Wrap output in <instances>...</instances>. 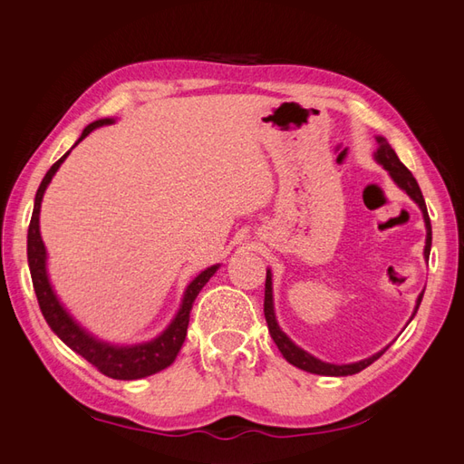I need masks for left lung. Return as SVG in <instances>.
Listing matches in <instances>:
<instances>
[{
  "label": "left lung",
  "instance_id": "8db88e82",
  "mask_svg": "<svg viewBox=\"0 0 464 464\" xmlns=\"http://www.w3.org/2000/svg\"><path fill=\"white\" fill-rule=\"evenodd\" d=\"M377 151H375V160L379 164H382L387 172L392 174V179L395 180L400 188H403L408 192V195L416 200L418 207L422 208V215H424V223H426V247H424V256L428 257L430 256V246H432V225H430V217H428V208L424 203V197H422V190H420L418 182L411 172L408 170L406 166L400 162V158L395 151L392 150V146L387 144L385 138H377ZM424 294H420L418 298V304H416V313H418V306L420 302H422ZM264 313H266V320H267V328H269V334H272L274 343L277 344V349L282 351V355L285 357V361H290L292 365H296L300 369H304V372L310 373H316V375H353V373H359L363 372L365 367H369L377 361L379 357L383 355L385 351L377 353V355L369 357L365 361H359V363H351V365H331V363H323V361L314 359L313 355H308L306 351H302L300 347H296L288 336H285L280 326L276 323V316H274V302H272V276H266V300H264Z\"/></svg>",
  "mask_w": 464,
  "mask_h": 464
}]
</instances>
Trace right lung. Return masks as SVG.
I'll return each mask as SVG.
<instances>
[{"label":"right lung","mask_w":464,"mask_h":464,"mask_svg":"<svg viewBox=\"0 0 464 464\" xmlns=\"http://www.w3.org/2000/svg\"><path fill=\"white\" fill-rule=\"evenodd\" d=\"M111 121L113 120H99L95 123L87 125V128L82 130V136L79 138V141L82 138H87L92 130L99 128V125H107ZM69 154L71 151H66L61 160H56V162L50 166V170L46 172L44 179H42L40 188L36 192V200H34V213L28 227V264H30L34 292H36L42 314H44L50 328L61 336L63 343L69 344L74 353H79L81 357H85L92 367H97V372H101L107 377L140 379V377H148L151 373L162 372V369L170 365L176 359V355H179L182 343L187 339L192 304H195L198 292L203 290V285L210 280V276L217 272L218 266L207 267L203 274H198L195 280L190 282L187 294H184L182 308L172 320V324L168 326L158 339L144 344H136V347H113V344L109 343H101L92 339V336H89L82 328L74 324V320L66 314V310L61 304H58L54 292L50 288L48 277H46V249H44V243H42L40 225H38L40 203H42V197H44V190L48 187V182L53 180L58 166L64 162V158Z\"/></svg>","instance_id":"add662e5"}]
</instances>
